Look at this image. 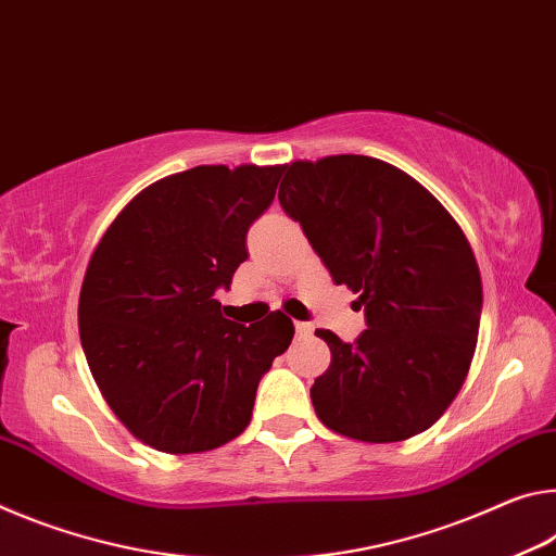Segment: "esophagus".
I'll return each mask as SVG.
<instances>
[{
  "label": "esophagus",
  "mask_w": 556,
  "mask_h": 556,
  "mask_svg": "<svg viewBox=\"0 0 556 556\" xmlns=\"http://www.w3.org/2000/svg\"><path fill=\"white\" fill-rule=\"evenodd\" d=\"M313 325L311 323H295V334L298 338H311Z\"/></svg>",
  "instance_id": "34e87169"
}]
</instances>
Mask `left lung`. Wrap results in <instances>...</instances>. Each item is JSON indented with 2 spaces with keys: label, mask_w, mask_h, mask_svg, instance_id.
Instances as JSON below:
<instances>
[{
  "label": "left lung",
  "mask_w": 556,
  "mask_h": 556,
  "mask_svg": "<svg viewBox=\"0 0 556 556\" xmlns=\"http://www.w3.org/2000/svg\"><path fill=\"white\" fill-rule=\"evenodd\" d=\"M278 199L367 317L354 342L315 330L332 352L311 389L317 418L367 443L426 431L478 342L483 283L466 233L414 177L364 154L293 162Z\"/></svg>",
  "instance_id": "left-lung-1"
}]
</instances>
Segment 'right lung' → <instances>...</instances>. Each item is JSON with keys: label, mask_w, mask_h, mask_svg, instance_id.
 <instances>
[{"label": "right lung", "mask_w": 556, "mask_h": 556, "mask_svg": "<svg viewBox=\"0 0 556 556\" xmlns=\"http://www.w3.org/2000/svg\"><path fill=\"white\" fill-rule=\"evenodd\" d=\"M283 167L199 165L154 181L88 261L78 330L100 394L135 439L202 453L251 421L261 377L293 340L280 311L241 325L214 300L249 258L245 233Z\"/></svg>", "instance_id": "right-lung-1"}]
</instances>
